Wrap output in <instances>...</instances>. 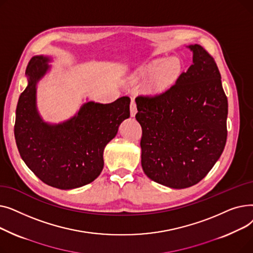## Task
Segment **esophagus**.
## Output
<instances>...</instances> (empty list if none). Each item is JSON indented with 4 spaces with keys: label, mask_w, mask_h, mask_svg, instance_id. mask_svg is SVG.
I'll return each mask as SVG.
<instances>
[{
    "label": "esophagus",
    "mask_w": 253,
    "mask_h": 253,
    "mask_svg": "<svg viewBox=\"0 0 253 253\" xmlns=\"http://www.w3.org/2000/svg\"><path fill=\"white\" fill-rule=\"evenodd\" d=\"M137 112V106H136V102L134 99L131 100V103H130V115L131 117H134L135 114Z\"/></svg>",
    "instance_id": "obj_1"
}]
</instances>
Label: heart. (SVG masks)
<instances>
[{
  "label": "heart",
  "instance_id": "obj_1",
  "mask_svg": "<svg viewBox=\"0 0 253 253\" xmlns=\"http://www.w3.org/2000/svg\"><path fill=\"white\" fill-rule=\"evenodd\" d=\"M179 68V63L176 59H159L141 68L136 74V77L154 75V85L158 88H163L176 78Z\"/></svg>",
  "mask_w": 253,
  "mask_h": 253
}]
</instances>
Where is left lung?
<instances>
[{"instance_id": "left-lung-1", "label": "left lung", "mask_w": 253, "mask_h": 253, "mask_svg": "<svg viewBox=\"0 0 253 253\" xmlns=\"http://www.w3.org/2000/svg\"><path fill=\"white\" fill-rule=\"evenodd\" d=\"M193 64L164 92L135 98L141 166L152 180L185 189L202 180L227 141L228 99L214 58L189 46Z\"/></svg>"}]
</instances>
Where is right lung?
Returning <instances> with one entry per match:
<instances>
[{"label":"right lung","instance_id":"obj_1","mask_svg":"<svg viewBox=\"0 0 253 253\" xmlns=\"http://www.w3.org/2000/svg\"><path fill=\"white\" fill-rule=\"evenodd\" d=\"M47 61L35 56L26 66L29 85L18 99L14 135L22 160L36 176L53 188L72 190L100 174L105 145L130 117V98L106 104L89 101L68 122L48 125L36 109V84L48 70Z\"/></svg>","mask_w":253,"mask_h":253}]
</instances>
